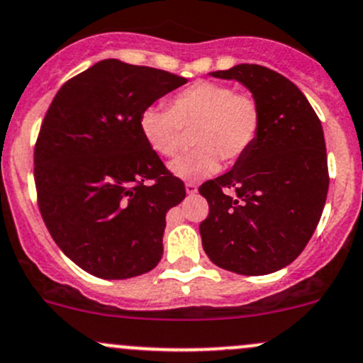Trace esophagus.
Returning <instances> with one entry per match:
<instances>
[{
	"instance_id": "obj_1",
	"label": "esophagus",
	"mask_w": 363,
	"mask_h": 363,
	"mask_svg": "<svg viewBox=\"0 0 363 363\" xmlns=\"http://www.w3.org/2000/svg\"><path fill=\"white\" fill-rule=\"evenodd\" d=\"M196 191H198V188H196V184H194V182H186V193L194 194Z\"/></svg>"
}]
</instances>
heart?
<instances>
[{"mask_svg":"<svg viewBox=\"0 0 363 363\" xmlns=\"http://www.w3.org/2000/svg\"><path fill=\"white\" fill-rule=\"evenodd\" d=\"M262 106L252 93H238L224 82L201 81L170 98V110L153 105L143 110L139 129L158 155L172 158L184 146V130L194 129L196 150L170 163L181 179H200L240 162L262 130Z\"/></svg>","mask_w":363,"mask_h":363,"instance_id":"heart-1","label":"heart"}]
</instances>
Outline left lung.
Listing matches in <instances>:
<instances>
[{
    "label": "left lung",
    "mask_w": 363,
    "mask_h": 363,
    "mask_svg": "<svg viewBox=\"0 0 363 363\" xmlns=\"http://www.w3.org/2000/svg\"><path fill=\"white\" fill-rule=\"evenodd\" d=\"M212 75L248 87L264 121L253 148L198 189L210 208L203 250L220 269L265 276L291 264L320 220L329 189L324 130L305 94L277 72L241 63Z\"/></svg>",
    "instance_id": "1"
}]
</instances>
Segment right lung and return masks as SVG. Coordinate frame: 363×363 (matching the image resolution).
<instances>
[{
    "mask_svg": "<svg viewBox=\"0 0 363 363\" xmlns=\"http://www.w3.org/2000/svg\"><path fill=\"white\" fill-rule=\"evenodd\" d=\"M188 79L108 58L69 79L34 148L39 212L63 253L91 276L129 279L163 255L165 215L186 196L143 138L139 117Z\"/></svg>",
    "mask_w": 363,
    "mask_h": 363,
    "instance_id": "obj_1",
    "label": "right lung"
}]
</instances>
